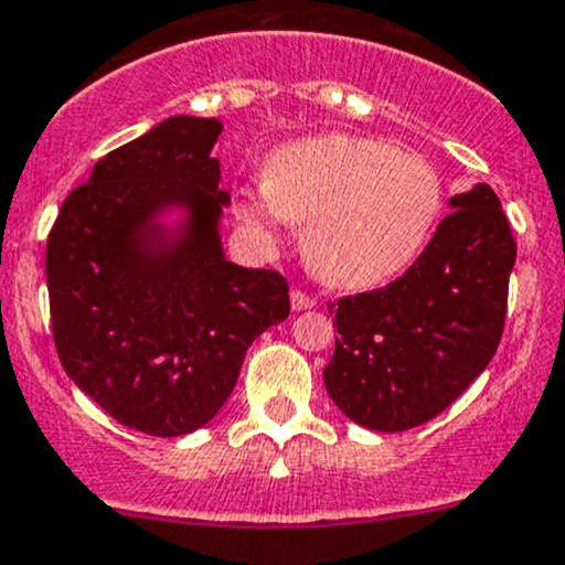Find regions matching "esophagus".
<instances>
[{"instance_id": "esophagus-1", "label": "esophagus", "mask_w": 565, "mask_h": 565, "mask_svg": "<svg viewBox=\"0 0 565 565\" xmlns=\"http://www.w3.org/2000/svg\"><path fill=\"white\" fill-rule=\"evenodd\" d=\"M289 302H292V311H306V308L317 306V300H313L311 295L300 292V289H292V295H289Z\"/></svg>"}]
</instances>
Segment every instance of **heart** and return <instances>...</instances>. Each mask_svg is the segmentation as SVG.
Segmentation results:
<instances>
[{"label":"heart","mask_w":565,"mask_h":565,"mask_svg":"<svg viewBox=\"0 0 565 565\" xmlns=\"http://www.w3.org/2000/svg\"><path fill=\"white\" fill-rule=\"evenodd\" d=\"M441 205V175L425 157L332 132L278 148L265 186L246 189L235 213L263 246L289 222L306 224L308 267L332 287L365 289L417 259Z\"/></svg>","instance_id":"1"}]
</instances>
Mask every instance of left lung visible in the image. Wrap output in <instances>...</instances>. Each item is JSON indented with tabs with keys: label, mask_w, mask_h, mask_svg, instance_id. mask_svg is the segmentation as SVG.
<instances>
[{
	"label": "left lung",
	"mask_w": 565,
	"mask_h": 565,
	"mask_svg": "<svg viewBox=\"0 0 565 565\" xmlns=\"http://www.w3.org/2000/svg\"><path fill=\"white\" fill-rule=\"evenodd\" d=\"M417 263L384 289L332 302V403L352 423L401 433L438 417L501 343L518 243L487 183L449 200Z\"/></svg>",
	"instance_id": "obj_1"
}]
</instances>
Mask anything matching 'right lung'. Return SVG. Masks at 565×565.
Here are the masks:
<instances>
[{
  "label": "right lung",
  "mask_w": 565,
  "mask_h": 565,
  "mask_svg": "<svg viewBox=\"0 0 565 565\" xmlns=\"http://www.w3.org/2000/svg\"><path fill=\"white\" fill-rule=\"evenodd\" d=\"M216 118L170 116L94 164L45 248L58 360L116 423L186 436L216 417L246 349L289 317L281 273L224 257ZM168 210H181L164 225Z\"/></svg>",
  "instance_id": "1"
}]
</instances>
